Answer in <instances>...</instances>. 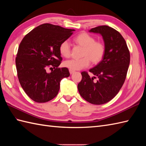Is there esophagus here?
Masks as SVG:
<instances>
[{"instance_id": "34e87169", "label": "esophagus", "mask_w": 146, "mask_h": 146, "mask_svg": "<svg viewBox=\"0 0 146 146\" xmlns=\"http://www.w3.org/2000/svg\"><path fill=\"white\" fill-rule=\"evenodd\" d=\"M69 71H70V73L71 74H73V73H75V71H73V70H69Z\"/></svg>"}]
</instances>
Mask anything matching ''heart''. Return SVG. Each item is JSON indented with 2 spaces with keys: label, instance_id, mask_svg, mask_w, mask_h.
<instances>
[{
  "label": "heart",
  "instance_id": "obj_1",
  "mask_svg": "<svg viewBox=\"0 0 146 146\" xmlns=\"http://www.w3.org/2000/svg\"><path fill=\"white\" fill-rule=\"evenodd\" d=\"M73 41L77 45L83 48L82 58L65 61L64 66L71 70H80L88 66L90 61L92 64H97L103 60L105 54V46L103 42L96 41L93 36L83 32L74 37ZM59 51L64 58L70 56L71 48L67 41H64L60 44Z\"/></svg>",
  "mask_w": 146,
  "mask_h": 146
}]
</instances>
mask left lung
<instances>
[{
    "label": "left lung",
    "instance_id": "1",
    "mask_svg": "<svg viewBox=\"0 0 146 146\" xmlns=\"http://www.w3.org/2000/svg\"><path fill=\"white\" fill-rule=\"evenodd\" d=\"M103 37L105 54L100 63L89 71L82 72L78 89L80 95L94 105L107 103L115 97L124 83L130 64V52L120 34L112 27L100 26L89 31Z\"/></svg>",
    "mask_w": 146,
    "mask_h": 146
}]
</instances>
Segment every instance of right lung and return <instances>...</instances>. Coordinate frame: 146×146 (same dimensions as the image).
Returning <instances> with one entry per match:
<instances>
[{
  "label": "right lung",
  "mask_w": 146,
  "mask_h": 146,
  "mask_svg": "<svg viewBox=\"0 0 146 146\" xmlns=\"http://www.w3.org/2000/svg\"><path fill=\"white\" fill-rule=\"evenodd\" d=\"M74 31L46 23L33 29L21 41L15 58L17 76L33 100L44 103L53 99L61 80L70 76L67 68H58L62 61L59 46ZM48 67L54 70L48 74Z\"/></svg>",
  "instance_id": "1"
}]
</instances>
